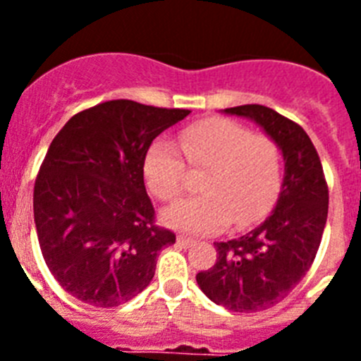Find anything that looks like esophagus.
Listing matches in <instances>:
<instances>
[{"label":"esophagus","instance_id":"esophagus-1","mask_svg":"<svg viewBox=\"0 0 361 361\" xmlns=\"http://www.w3.org/2000/svg\"><path fill=\"white\" fill-rule=\"evenodd\" d=\"M193 244V238H188V237H183V235H178L177 237V245H180V247H190V245Z\"/></svg>","mask_w":361,"mask_h":361}]
</instances>
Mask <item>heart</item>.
<instances>
[{"mask_svg": "<svg viewBox=\"0 0 361 361\" xmlns=\"http://www.w3.org/2000/svg\"><path fill=\"white\" fill-rule=\"evenodd\" d=\"M188 164L200 170L202 195L171 204L162 220L175 229L215 233L229 222L244 228L262 219L282 183V152L271 137L253 135L229 119H206L178 135ZM146 186L161 200L177 199L186 183V164L173 142L157 139L142 162Z\"/></svg>", "mask_w": 361, "mask_h": 361, "instance_id": "heart-1", "label": "heart"}]
</instances>
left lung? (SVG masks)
<instances>
[{
	"instance_id": "left-lung-1",
	"label": "left lung",
	"mask_w": 361,
	"mask_h": 361,
	"mask_svg": "<svg viewBox=\"0 0 361 361\" xmlns=\"http://www.w3.org/2000/svg\"><path fill=\"white\" fill-rule=\"evenodd\" d=\"M224 111L251 119L279 145L283 183L262 224L233 240L215 242V266L200 271L197 283L229 311H264L286 298L311 267L327 220L329 190L317 148L300 124L262 104Z\"/></svg>"
}]
</instances>
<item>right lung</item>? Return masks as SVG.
I'll use <instances>...</instances> for the list:
<instances>
[{
  "label": "right lung",
  "mask_w": 361,
  "mask_h": 361,
  "mask_svg": "<svg viewBox=\"0 0 361 361\" xmlns=\"http://www.w3.org/2000/svg\"><path fill=\"white\" fill-rule=\"evenodd\" d=\"M188 114L116 99L75 114L50 142L34 222L44 262L73 298L116 307L149 286L175 233L155 224L142 162L153 139Z\"/></svg>",
  "instance_id": "1"
}]
</instances>
